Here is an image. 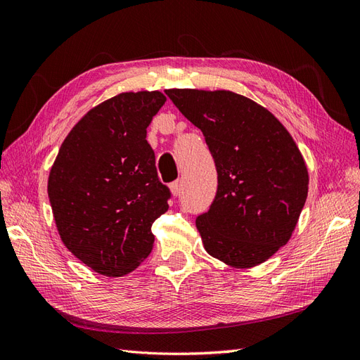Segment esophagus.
I'll return each mask as SVG.
<instances>
[{
    "label": "esophagus",
    "instance_id": "34e87169",
    "mask_svg": "<svg viewBox=\"0 0 360 360\" xmlns=\"http://www.w3.org/2000/svg\"><path fill=\"white\" fill-rule=\"evenodd\" d=\"M181 188H183L181 180H176V181H172L169 184V191H171V193L174 195V197H177V195L181 193Z\"/></svg>",
    "mask_w": 360,
    "mask_h": 360
}]
</instances>
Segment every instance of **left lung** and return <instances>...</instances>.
<instances>
[{"mask_svg": "<svg viewBox=\"0 0 360 360\" xmlns=\"http://www.w3.org/2000/svg\"><path fill=\"white\" fill-rule=\"evenodd\" d=\"M165 93L201 129L214 159L216 197L197 217L205 250L236 269L264 263L291 238L308 197L309 174L299 147L274 114L242 94Z\"/></svg>", "mask_w": 360, "mask_h": 360, "instance_id": "8db88e82", "label": "left lung"}]
</instances>
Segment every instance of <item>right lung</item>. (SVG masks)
<instances>
[{"mask_svg": "<svg viewBox=\"0 0 360 360\" xmlns=\"http://www.w3.org/2000/svg\"><path fill=\"white\" fill-rule=\"evenodd\" d=\"M160 91L120 93L86 112L63 141L48 179L61 240L105 276L134 271L153 249L151 225L168 210L147 143Z\"/></svg>", "mask_w": 360, "mask_h": 360, "instance_id": "right-lung-1", "label": "right lung"}]
</instances>
